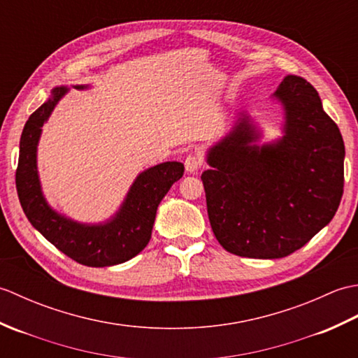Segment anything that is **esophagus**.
<instances>
[{
	"label": "esophagus",
	"mask_w": 358,
	"mask_h": 358,
	"mask_svg": "<svg viewBox=\"0 0 358 358\" xmlns=\"http://www.w3.org/2000/svg\"><path fill=\"white\" fill-rule=\"evenodd\" d=\"M203 159L199 155H187L185 159V167L189 173H195L201 169Z\"/></svg>",
	"instance_id": "obj_1"
}]
</instances>
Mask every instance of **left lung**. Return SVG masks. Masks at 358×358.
Segmentation results:
<instances>
[{
	"label": "left lung",
	"instance_id": "obj_1",
	"mask_svg": "<svg viewBox=\"0 0 358 358\" xmlns=\"http://www.w3.org/2000/svg\"><path fill=\"white\" fill-rule=\"evenodd\" d=\"M275 96L286 109L283 140L250 144L257 135L243 117L201 173L210 227L234 255H291L331 222L343 195V138L317 90L287 75Z\"/></svg>",
	"mask_w": 358,
	"mask_h": 358
}]
</instances>
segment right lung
<instances>
[{"label":"right lung","instance_id":"1","mask_svg":"<svg viewBox=\"0 0 358 358\" xmlns=\"http://www.w3.org/2000/svg\"><path fill=\"white\" fill-rule=\"evenodd\" d=\"M66 90L53 89L50 100L29 117L22 129L15 173L21 208L44 238L77 263L90 268L124 263L148 246L158 204L175 181L183 177L185 166L167 162L143 172L127 194L123 208L108 224L85 226L58 215L43 199L36 173V144L41 126Z\"/></svg>","mask_w":358,"mask_h":358}]
</instances>
